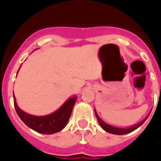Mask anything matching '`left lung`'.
I'll use <instances>...</instances> for the list:
<instances>
[{
  "label": "left lung",
  "mask_w": 161,
  "mask_h": 161,
  "mask_svg": "<svg viewBox=\"0 0 161 161\" xmlns=\"http://www.w3.org/2000/svg\"><path fill=\"white\" fill-rule=\"evenodd\" d=\"M94 111H95V114H96V117H97V121H98L99 124H100V125L101 126L102 129H103V130L108 131V132L111 133V134H114V135L128 134V133L131 132V131L136 130V129H137L138 128L140 127V126L142 125L144 122H145V121L147 119V118L149 117V115H150V114H149L148 116H147V118L143 120V121H142L140 123H139L138 125H134V126H131V127H129V128H125L124 129V128L114 127V126H112V125H110L107 124V123H105L104 121H103V120H102L101 118L98 116V114H97V111H96L95 109H94Z\"/></svg>",
  "instance_id": "1"
}]
</instances>
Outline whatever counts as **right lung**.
Returning a JSON list of instances; mask_svg holds the SVG:
<instances>
[{
    "label": "right lung",
    "mask_w": 161,
    "mask_h": 161,
    "mask_svg": "<svg viewBox=\"0 0 161 161\" xmlns=\"http://www.w3.org/2000/svg\"><path fill=\"white\" fill-rule=\"evenodd\" d=\"M13 97L14 108L21 120L32 130L46 135L58 132L65 127L71 116L73 107L77 100V97H72L53 113L46 116H34L22 111L18 107L14 94Z\"/></svg>",
    "instance_id": "right-lung-1"
}]
</instances>
